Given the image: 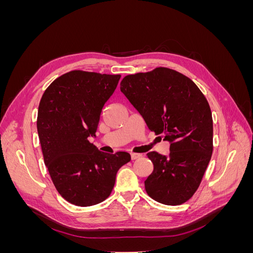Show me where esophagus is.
I'll return each instance as SVG.
<instances>
[{"label":"esophagus","instance_id":"34e87169","mask_svg":"<svg viewBox=\"0 0 253 253\" xmlns=\"http://www.w3.org/2000/svg\"><path fill=\"white\" fill-rule=\"evenodd\" d=\"M141 157V154H137V153H131V158L132 160H135V159H138Z\"/></svg>","mask_w":253,"mask_h":253}]
</instances>
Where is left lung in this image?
<instances>
[{
	"label": "left lung",
	"instance_id": "1",
	"mask_svg": "<svg viewBox=\"0 0 253 253\" xmlns=\"http://www.w3.org/2000/svg\"><path fill=\"white\" fill-rule=\"evenodd\" d=\"M120 90L149 129L171 143L169 156L147 154L154 166L144 181L148 195L164 205L186 203L200 187L212 156L213 121L206 97L192 80L167 67L127 75Z\"/></svg>",
	"mask_w": 253,
	"mask_h": 253
}]
</instances>
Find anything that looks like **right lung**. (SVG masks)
<instances>
[{
    "label": "right lung",
    "instance_id": "add662e5",
    "mask_svg": "<svg viewBox=\"0 0 253 253\" xmlns=\"http://www.w3.org/2000/svg\"><path fill=\"white\" fill-rule=\"evenodd\" d=\"M120 77L72 71L53 81L41 98L37 128L44 163L59 194L73 205L106 200L118 170L131 160L126 152L108 154L88 141Z\"/></svg>",
    "mask_w": 253,
    "mask_h": 253
}]
</instances>
